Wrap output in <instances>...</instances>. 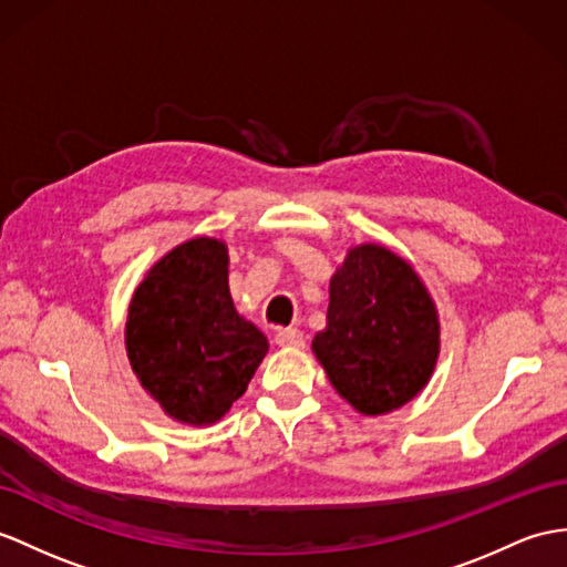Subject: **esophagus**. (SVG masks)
Wrapping results in <instances>:
<instances>
[{
	"label": "esophagus",
	"instance_id": "esophagus-1",
	"mask_svg": "<svg viewBox=\"0 0 567 567\" xmlns=\"http://www.w3.org/2000/svg\"><path fill=\"white\" fill-rule=\"evenodd\" d=\"M274 339L284 349H302V347H306V334H302L300 329H293V327L279 329V331H276Z\"/></svg>",
	"mask_w": 567,
	"mask_h": 567
}]
</instances>
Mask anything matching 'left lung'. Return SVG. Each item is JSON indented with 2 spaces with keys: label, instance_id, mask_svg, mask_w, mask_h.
Wrapping results in <instances>:
<instances>
[{
  "label": "left lung",
  "instance_id": "obj_1",
  "mask_svg": "<svg viewBox=\"0 0 567 567\" xmlns=\"http://www.w3.org/2000/svg\"><path fill=\"white\" fill-rule=\"evenodd\" d=\"M312 351L355 411L390 413L433 375L435 302L402 257L382 245H358L331 276L327 327L315 334Z\"/></svg>",
  "mask_w": 567,
  "mask_h": 567
}]
</instances>
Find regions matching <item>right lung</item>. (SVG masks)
Here are the masks:
<instances>
[{
    "label": "right lung",
    "instance_id": "add662e5",
    "mask_svg": "<svg viewBox=\"0 0 567 567\" xmlns=\"http://www.w3.org/2000/svg\"><path fill=\"white\" fill-rule=\"evenodd\" d=\"M124 343L142 388L187 425L224 416L269 349L233 308L228 247L214 238L177 245L151 267L132 296Z\"/></svg>",
    "mask_w": 567,
    "mask_h": 567
}]
</instances>
